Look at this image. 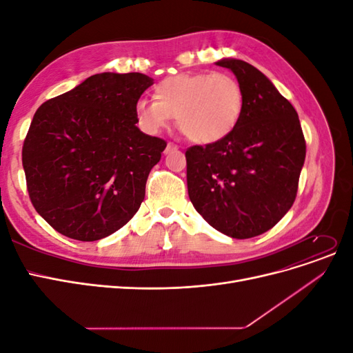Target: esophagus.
<instances>
[{
  "instance_id": "esophagus-1",
  "label": "esophagus",
  "mask_w": 353,
  "mask_h": 353,
  "mask_svg": "<svg viewBox=\"0 0 353 353\" xmlns=\"http://www.w3.org/2000/svg\"><path fill=\"white\" fill-rule=\"evenodd\" d=\"M176 148H178V145H176L175 143H168L165 153H169V152H172V150H176Z\"/></svg>"
}]
</instances>
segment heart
Masks as SVG:
<instances>
[{
  "label": "heart",
  "instance_id": "b5f03b06",
  "mask_svg": "<svg viewBox=\"0 0 353 353\" xmlns=\"http://www.w3.org/2000/svg\"><path fill=\"white\" fill-rule=\"evenodd\" d=\"M153 99L137 101L138 126L147 134H157L175 117L178 130L199 144L216 143L230 135L244 108L241 85L228 73L169 77L156 85Z\"/></svg>",
  "mask_w": 353,
  "mask_h": 353
}]
</instances>
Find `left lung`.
Instances as JSON below:
<instances>
[{"label": "left lung", "mask_w": 353, "mask_h": 353, "mask_svg": "<svg viewBox=\"0 0 353 353\" xmlns=\"http://www.w3.org/2000/svg\"><path fill=\"white\" fill-rule=\"evenodd\" d=\"M244 94L234 131L222 140L187 148V187L210 227L232 239L271 230L293 206L306 143L297 112L249 63L223 59Z\"/></svg>", "instance_id": "1"}]
</instances>
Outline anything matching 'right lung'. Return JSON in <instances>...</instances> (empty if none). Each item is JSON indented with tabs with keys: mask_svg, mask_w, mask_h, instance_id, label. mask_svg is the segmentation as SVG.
Returning a JSON list of instances; mask_svg holds the SVG:
<instances>
[{
	"mask_svg": "<svg viewBox=\"0 0 353 353\" xmlns=\"http://www.w3.org/2000/svg\"><path fill=\"white\" fill-rule=\"evenodd\" d=\"M147 74L97 73L39 105L22 162L35 210L57 232L95 241L122 228L145 196L166 141L137 128Z\"/></svg>",
	"mask_w": 353,
	"mask_h": 353,
	"instance_id": "1",
	"label": "right lung"
}]
</instances>
